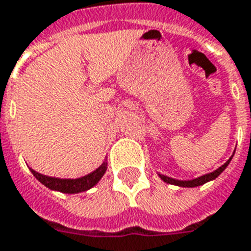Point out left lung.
I'll return each instance as SVG.
<instances>
[{"label":"left lung","instance_id":"obj_1","mask_svg":"<svg viewBox=\"0 0 251 251\" xmlns=\"http://www.w3.org/2000/svg\"><path fill=\"white\" fill-rule=\"evenodd\" d=\"M233 154H234V153H233ZM233 154L224 165H221L220 168L216 169L215 172L208 173V174H204V176H198V178H195V179H190V180L174 179V178H170V176H168L160 174V173H158V176H160L161 179L164 180V182H166V183H169V184H174V186H179V187H198V186H201V184L207 183V182H209V180L216 179L217 176H220L221 173L224 172L225 169H226V166L229 165V162L232 161Z\"/></svg>","mask_w":251,"mask_h":251}]
</instances>
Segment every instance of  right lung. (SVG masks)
Returning a JSON list of instances; mask_svg holds the SVG:
<instances>
[{"label": "right lung", "instance_id": "add662e5", "mask_svg": "<svg viewBox=\"0 0 251 251\" xmlns=\"http://www.w3.org/2000/svg\"><path fill=\"white\" fill-rule=\"evenodd\" d=\"M106 170H107V162L104 160L103 164L98 169H95L94 172H91L87 176H81V178H75V179H65V178L63 179V178L43 176L40 173L35 172L34 169H31V173L40 183L44 184L50 190L64 192V194H78V192L87 191L91 187H94L100 180V178L104 176Z\"/></svg>", "mask_w": 251, "mask_h": 251}]
</instances>
